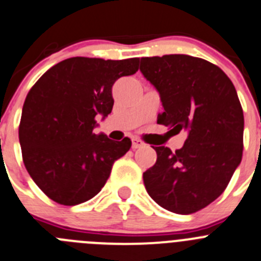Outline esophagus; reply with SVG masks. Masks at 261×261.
Wrapping results in <instances>:
<instances>
[{"mask_svg": "<svg viewBox=\"0 0 261 261\" xmlns=\"http://www.w3.org/2000/svg\"><path fill=\"white\" fill-rule=\"evenodd\" d=\"M144 145V143L139 139H133V149H138V148H142Z\"/></svg>", "mask_w": 261, "mask_h": 261, "instance_id": "obj_1", "label": "esophagus"}]
</instances>
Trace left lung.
Instances as JSON below:
<instances>
[{"mask_svg": "<svg viewBox=\"0 0 261 261\" xmlns=\"http://www.w3.org/2000/svg\"><path fill=\"white\" fill-rule=\"evenodd\" d=\"M140 71L161 97L157 123L189 134L175 152L153 147L157 161L143 173L145 190L170 212H198L225 191L241 164L245 118L236 87L218 66L187 55L144 57Z\"/></svg>", "mask_w": 261, "mask_h": 261, "instance_id": "obj_1", "label": "left lung"}]
</instances>
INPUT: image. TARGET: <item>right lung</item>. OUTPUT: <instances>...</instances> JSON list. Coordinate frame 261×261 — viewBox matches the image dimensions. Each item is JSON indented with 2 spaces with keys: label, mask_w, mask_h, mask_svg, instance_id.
<instances>
[{
  "label": "right lung",
  "mask_w": 261,
  "mask_h": 261,
  "mask_svg": "<svg viewBox=\"0 0 261 261\" xmlns=\"http://www.w3.org/2000/svg\"><path fill=\"white\" fill-rule=\"evenodd\" d=\"M139 58L72 57L34 84L22 110L19 143L28 174L53 201L76 205L101 191L131 140L96 135V116L113 109L112 87L139 69Z\"/></svg>",
  "instance_id": "1"
}]
</instances>
